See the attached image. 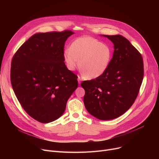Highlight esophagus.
<instances>
[{
  "instance_id": "34e87169",
  "label": "esophagus",
  "mask_w": 159,
  "mask_h": 159,
  "mask_svg": "<svg viewBox=\"0 0 159 159\" xmlns=\"http://www.w3.org/2000/svg\"><path fill=\"white\" fill-rule=\"evenodd\" d=\"M78 82H79V84H80V83H81V78L80 77H78Z\"/></svg>"
}]
</instances>
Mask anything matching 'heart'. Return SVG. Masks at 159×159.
I'll list each match as a JSON object with an SVG mask.
<instances>
[{
  "label": "heart",
  "mask_w": 159,
  "mask_h": 159,
  "mask_svg": "<svg viewBox=\"0 0 159 159\" xmlns=\"http://www.w3.org/2000/svg\"><path fill=\"white\" fill-rule=\"evenodd\" d=\"M111 57L109 46L89 37L76 39L70 49L64 52V59L68 68L73 71L79 65L82 74L89 79L102 75L109 66Z\"/></svg>",
  "instance_id": "b5f03b06"
}]
</instances>
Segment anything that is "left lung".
<instances>
[{
    "mask_svg": "<svg viewBox=\"0 0 159 159\" xmlns=\"http://www.w3.org/2000/svg\"><path fill=\"white\" fill-rule=\"evenodd\" d=\"M114 44L107 70L101 76L81 83L87 111L100 120L119 117L127 111L139 94L144 77L141 54L120 35H103Z\"/></svg>",
    "mask_w": 159,
    "mask_h": 159,
    "instance_id": "obj_1",
    "label": "left lung"
}]
</instances>
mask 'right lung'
<instances>
[{
  "instance_id": "obj_1",
  "label": "right lung",
  "mask_w": 159,
  "mask_h": 159,
  "mask_svg": "<svg viewBox=\"0 0 159 159\" xmlns=\"http://www.w3.org/2000/svg\"><path fill=\"white\" fill-rule=\"evenodd\" d=\"M70 30L31 36L13 57L11 82L19 102L30 116L49 123L64 113L78 87L77 76L64 63L65 42Z\"/></svg>"
}]
</instances>
